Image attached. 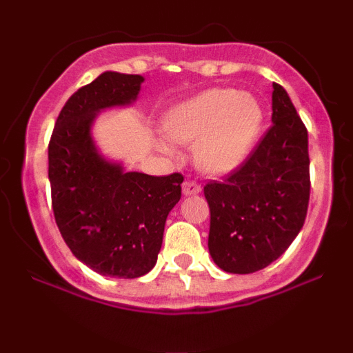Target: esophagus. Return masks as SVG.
I'll use <instances>...</instances> for the list:
<instances>
[{
	"mask_svg": "<svg viewBox=\"0 0 353 353\" xmlns=\"http://www.w3.org/2000/svg\"><path fill=\"white\" fill-rule=\"evenodd\" d=\"M182 192H184V196H194V194L201 192V185L196 181H185L182 184Z\"/></svg>",
	"mask_w": 353,
	"mask_h": 353,
	"instance_id": "34e87169",
	"label": "esophagus"
}]
</instances>
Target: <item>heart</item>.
Listing matches in <instances>:
<instances>
[{"label":"heart","mask_w":353,"mask_h":353,"mask_svg":"<svg viewBox=\"0 0 353 353\" xmlns=\"http://www.w3.org/2000/svg\"><path fill=\"white\" fill-rule=\"evenodd\" d=\"M264 119V108L254 94L214 88L169 109L163 129L174 143H194L201 169L224 174L244 163L261 136Z\"/></svg>","instance_id":"heart-1"}]
</instances>
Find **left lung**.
Returning <instances> with one entry per match:
<instances>
[{"mask_svg": "<svg viewBox=\"0 0 353 353\" xmlns=\"http://www.w3.org/2000/svg\"><path fill=\"white\" fill-rule=\"evenodd\" d=\"M272 88L274 124L237 169L204 185L209 252L230 274L257 272L281 257L309 208L307 128L285 89L277 83Z\"/></svg>", "mask_w": 353, "mask_h": 353, "instance_id": "left-lung-1", "label": "left lung"}]
</instances>
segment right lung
Segmentation results:
<instances>
[{
    "label": "right lung",
    "mask_w": 353,
    "mask_h": 353,
    "mask_svg": "<svg viewBox=\"0 0 353 353\" xmlns=\"http://www.w3.org/2000/svg\"><path fill=\"white\" fill-rule=\"evenodd\" d=\"M144 78L106 71L61 109L48 161L51 202L64 242L101 275L136 279L156 265L168 214L181 199L182 174L124 172L99 156L91 125L103 109L136 101Z\"/></svg>",
    "instance_id": "obj_1"
}]
</instances>
